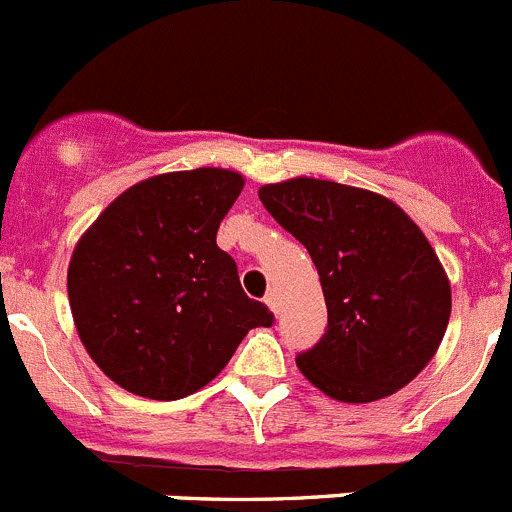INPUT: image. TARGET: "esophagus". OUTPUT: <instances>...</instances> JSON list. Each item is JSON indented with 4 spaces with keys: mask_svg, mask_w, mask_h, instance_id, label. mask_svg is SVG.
<instances>
[{
    "mask_svg": "<svg viewBox=\"0 0 512 512\" xmlns=\"http://www.w3.org/2000/svg\"><path fill=\"white\" fill-rule=\"evenodd\" d=\"M265 303H267V308L272 310V313L278 315V308H280V298H278V293H275V290H270V293L265 295Z\"/></svg>",
    "mask_w": 512,
    "mask_h": 512,
    "instance_id": "esophagus-1",
    "label": "esophagus"
}]
</instances>
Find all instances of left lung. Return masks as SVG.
I'll return each mask as SVG.
<instances>
[{
  "label": "left lung",
  "instance_id": "1",
  "mask_svg": "<svg viewBox=\"0 0 512 512\" xmlns=\"http://www.w3.org/2000/svg\"><path fill=\"white\" fill-rule=\"evenodd\" d=\"M257 194L310 252L326 295L328 328L295 358L300 374L346 404L404 389L437 353L452 310L422 229L391 199L338 181L295 176Z\"/></svg>",
  "mask_w": 512,
  "mask_h": 512
}]
</instances>
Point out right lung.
Segmentation results:
<instances>
[{"instance_id": "obj_1", "label": "right lung", "mask_w": 512, "mask_h": 512, "mask_svg": "<svg viewBox=\"0 0 512 512\" xmlns=\"http://www.w3.org/2000/svg\"><path fill=\"white\" fill-rule=\"evenodd\" d=\"M245 176L169 171L113 199L83 232L68 267L75 331L98 369L143 399L207 386L250 328L272 313L250 300L237 262L217 247L219 222Z\"/></svg>"}]
</instances>
